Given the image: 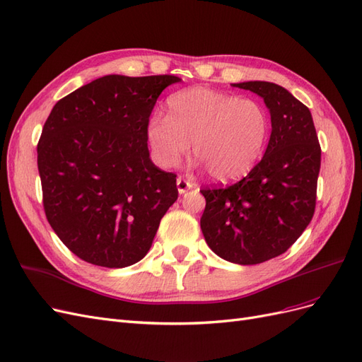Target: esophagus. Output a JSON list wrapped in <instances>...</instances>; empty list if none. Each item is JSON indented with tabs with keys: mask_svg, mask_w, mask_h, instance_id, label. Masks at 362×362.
<instances>
[{
	"mask_svg": "<svg viewBox=\"0 0 362 362\" xmlns=\"http://www.w3.org/2000/svg\"><path fill=\"white\" fill-rule=\"evenodd\" d=\"M193 187H194V184H193L192 181H189V180L181 178V177L177 180V189H178V193H180V194H184L185 192L193 189Z\"/></svg>",
	"mask_w": 362,
	"mask_h": 362,
	"instance_id": "obj_1",
	"label": "esophagus"
}]
</instances>
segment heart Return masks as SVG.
I'll use <instances>...</instances> for the list:
<instances>
[{
    "instance_id": "obj_1",
    "label": "heart",
    "mask_w": 362,
    "mask_h": 362,
    "mask_svg": "<svg viewBox=\"0 0 362 362\" xmlns=\"http://www.w3.org/2000/svg\"><path fill=\"white\" fill-rule=\"evenodd\" d=\"M270 134V116L258 101L206 87H189L168 98L166 117L146 125L154 160L178 166L190 149L216 181L243 177L258 161Z\"/></svg>"
}]
</instances>
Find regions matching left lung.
<instances>
[{
	"label": "left lung",
	"instance_id": "1",
	"mask_svg": "<svg viewBox=\"0 0 362 362\" xmlns=\"http://www.w3.org/2000/svg\"><path fill=\"white\" fill-rule=\"evenodd\" d=\"M264 100L272 134L261 161L225 189H202L206 201L201 229L221 258L242 266L284 254L315 210L322 149L310 108L269 81L234 84Z\"/></svg>",
	"mask_w": 362,
	"mask_h": 362
}]
</instances>
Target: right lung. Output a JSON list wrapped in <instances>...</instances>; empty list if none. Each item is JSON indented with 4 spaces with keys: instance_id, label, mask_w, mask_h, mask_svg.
Segmentation results:
<instances>
[{
    "instance_id": "1",
    "label": "right lung",
    "mask_w": 362,
    "mask_h": 362,
    "mask_svg": "<svg viewBox=\"0 0 362 362\" xmlns=\"http://www.w3.org/2000/svg\"><path fill=\"white\" fill-rule=\"evenodd\" d=\"M175 75H105L52 107L37 145L43 208L71 252L128 267L151 249L178 199L177 175L149 158L146 125Z\"/></svg>"
}]
</instances>
